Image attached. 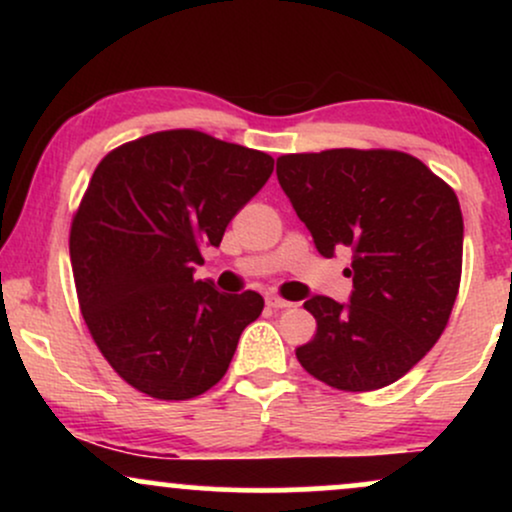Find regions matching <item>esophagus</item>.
<instances>
[{"instance_id": "esophagus-1", "label": "esophagus", "mask_w": 512, "mask_h": 512, "mask_svg": "<svg viewBox=\"0 0 512 512\" xmlns=\"http://www.w3.org/2000/svg\"><path fill=\"white\" fill-rule=\"evenodd\" d=\"M267 305H269V308H274V310L293 308L291 301H284V298H279V296H267Z\"/></svg>"}]
</instances>
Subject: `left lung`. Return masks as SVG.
Instances as JSON below:
<instances>
[{"mask_svg": "<svg viewBox=\"0 0 512 512\" xmlns=\"http://www.w3.org/2000/svg\"><path fill=\"white\" fill-rule=\"evenodd\" d=\"M276 178L322 257L354 252L349 303L305 301L317 332L296 358L346 392L395 383L443 334L462 274L457 195L419 158L330 149L276 158Z\"/></svg>", "mask_w": 512, "mask_h": 512, "instance_id": "left-lung-1", "label": "left lung"}]
</instances>
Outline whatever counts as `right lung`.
<instances>
[{"mask_svg": "<svg viewBox=\"0 0 512 512\" xmlns=\"http://www.w3.org/2000/svg\"><path fill=\"white\" fill-rule=\"evenodd\" d=\"M272 170L269 154L195 129L146 134L93 170L69 236L76 296L101 354L144 395L207 392L260 317V293H221L195 267Z\"/></svg>", "mask_w": 512, "mask_h": 512, "instance_id": "right-lung-1", "label": "right lung"}]
</instances>
